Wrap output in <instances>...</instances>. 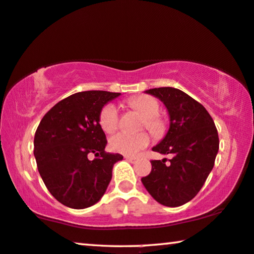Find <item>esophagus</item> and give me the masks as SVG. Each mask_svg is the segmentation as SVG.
<instances>
[{
	"label": "esophagus",
	"instance_id": "34e87169",
	"mask_svg": "<svg viewBox=\"0 0 254 254\" xmlns=\"http://www.w3.org/2000/svg\"><path fill=\"white\" fill-rule=\"evenodd\" d=\"M125 159L127 161H129V163H135L136 160H137V158L136 157H130V156H125Z\"/></svg>",
	"mask_w": 254,
	"mask_h": 254
}]
</instances>
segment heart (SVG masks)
<instances>
[{
    "label": "heart",
    "instance_id": "b5f03b06",
    "mask_svg": "<svg viewBox=\"0 0 254 254\" xmlns=\"http://www.w3.org/2000/svg\"><path fill=\"white\" fill-rule=\"evenodd\" d=\"M130 108L138 112L144 121L143 127L146 128L154 137H161L166 131V125L159 117L160 105L157 100L148 95L130 98ZM100 125L102 129L106 133H113L119 126V111L115 104H108L102 109L100 115ZM150 137L146 133H139L136 135L119 133L110 139V148L112 151L126 154V156H135L141 150L149 145Z\"/></svg>",
    "mask_w": 254,
    "mask_h": 254
}]
</instances>
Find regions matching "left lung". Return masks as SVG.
<instances>
[{
  "instance_id": "left-lung-1",
  "label": "left lung",
  "mask_w": 254,
  "mask_h": 254,
  "mask_svg": "<svg viewBox=\"0 0 254 254\" xmlns=\"http://www.w3.org/2000/svg\"><path fill=\"white\" fill-rule=\"evenodd\" d=\"M145 93L159 98L170 115L167 134L152 150L172 159L151 160V173L141 181L158 203L181 206L199 192L214 166L218 130L206 109L185 91L161 87Z\"/></svg>"
}]
</instances>
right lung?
<instances>
[{
  "label": "right lung",
  "mask_w": 254,
  "mask_h": 254,
  "mask_svg": "<svg viewBox=\"0 0 254 254\" xmlns=\"http://www.w3.org/2000/svg\"><path fill=\"white\" fill-rule=\"evenodd\" d=\"M120 93L88 90L73 94L53 106L34 136V157L49 192L65 206L81 209L96 204L112 179V168L123 160L105 152L101 111ZM95 154L94 161L87 159Z\"/></svg>",
  "instance_id": "1"
}]
</instances>
